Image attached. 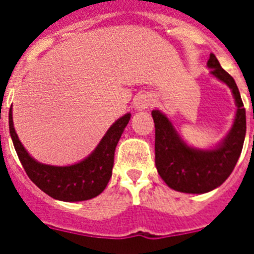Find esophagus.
Segmentation results:
<instances>
[{"mask_svg": "<svg viewBox=\"0 0 254 254\" xmlns=\"http://www.w3.org/2000/svg\"><path fill=\"white\" fill-rule=\"evenodd\" d=\"M153 105V97L149 93H138L134 97V108L137 111H145Z\"/></svg>", "mask_w": 254, "mask_h": 254, "instance_id": "34e87169", "label": "esophagus"}]
</instances>
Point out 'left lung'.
<instances>
[{
	"label": "left lung",
	"mask_w": 254,
	"mask_h": 254,
	"mask_svg": "<svg viewBox=\"0 0 254 254\" xmlns=\"http://www.w3.org/2000/svg\"><path fill=\"white\" fill-rule=\"evenodd\" d=\"M207 67L211 76L228 85L237 108L232 127L220 142L209 149L190 146L165 113L158 109L151 112L155 125V166L163 182L179 192L205 193L223 185L236 166L244 145L247 119L239 88L213 54Z\"/></svg>",
	"instance_id": "left-lung-1"
}]
</instances>
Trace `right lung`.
Returning <instances> with one entry per match:
<instances>
[{
    "label": "right lung",
    "instance_id": "add662e5",
    "mask_svg": "<svg viewBox=\"0 0 254 254\" xmlns=\"http://www.w3.org/2000/svg\"><path fill=\"white\" fill-rule=\"evenodd\" d=\"M130 116V113H127L115 121L91 154L68 166L46 165L38 162L29 154L14 129L11 108L9 112V130L14 149L26 174L43 192L57 200L83 201L96 197L107 187L112 177L116 146Z\"/></svg>",
    "mask_w": 254,
    "mask_h": 254
}]
</instances>
